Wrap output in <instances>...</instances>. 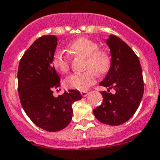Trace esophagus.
Listing matches in <instances>:
<instances>
[{
	"label": "esophagus",
	"mask_w": 160,
	"mask_h": 160,
	"mask_svg": "<svg viewBox=\"0 0 160 160\" xmlns=\"http://www.w3.org/2000/svg\"><path fill=\"white\" fill-rule=\"evenodd\" d=\"M80 93H81V95H82L83 97H86L87 94H88V92H87V91H81V92H80Z\"/></svg>",
	"instance_id": "obj_1"
}]
</instances>
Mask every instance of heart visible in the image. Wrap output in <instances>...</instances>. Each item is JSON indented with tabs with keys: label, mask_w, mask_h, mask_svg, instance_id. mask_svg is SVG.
<instances>
[{
	"label": "heart",
	"mask_w": 160,
	"mask_h": 160,
	"mask_svg": "<svg viewBox=\"0 0 160 160\" xmlns=\"http://www.w3.org/2000/svg\"><path fill=\"white\" fill-rule=\"evenodd\" d=\"M74 56L85 58L84 69L81 73H74L65 80L67 88L77 90H86L96 81L97 74L102 76L109 71L112 66V57L107 51L98 49V44L87 38H79L67 47ZM70 58L66 53L58 51L53 54L52 65L60 73L66 74L70 70Z\"/></svg>",
	"instance_id": "heart-1"
}]
</instances>
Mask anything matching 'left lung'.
<instances>
[{
  "instance_id": "8db88e82",
  "label": "left lung",
  "mask_w": 160,
  "mask_h": 160,
  "mask_svg": "<svg viewBox=\"0 0 160 160\" xmlns=\"http://www.w3.org/2000/svg\"><path fill=\"white\" fill-rule=\"evenodd\" d=\"M112 56V66L100 85L115 89L112 94L102 91V102L93 109L102 123L121 125L132 118L138 108L144 93L142 69L138 57L122 40L114 35L107 39Z\"/></svg>"
}]
</instances>
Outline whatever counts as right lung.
<instances>
[{"label": "right lung", "instance_id": "add662e5", "mask_svg": "<svg viewBox=\"0 0 160 160\" xmlns=\"http://www.w3.org/2000/svg\"><path fill=\"white\" fill-rule=\"evenodd\" d=\"M57 45L55 35L38 38L20 59L17 74L19 100L25 113L48 132L67 127L72 118L71 105L82 98L80 92L73 89L58 98L53 96V89L60 86V77L52 65Z\"/></svg>", "mask_w": 160, "mask_h": 160}]
</instances>
